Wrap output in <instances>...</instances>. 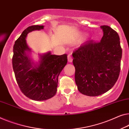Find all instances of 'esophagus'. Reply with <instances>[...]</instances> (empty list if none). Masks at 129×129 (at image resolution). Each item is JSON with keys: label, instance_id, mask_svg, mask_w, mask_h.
Returning a JSON list of instances; mask_svg holds the SVG:
<instances>
[{"label": "esophagus", "instance_id": "1", "mask_svg": "<svg viewBox=\"0 0 129 129\" xmlns=\"http://www.w3.org/2000/svg\"><path fill=\"white\" fill-rule=\"evenodd\" d=\"M68 62H71L72 61V57H71V54H68Z\"/></svg>", "mask_w": 129, "mask_h": 129}]
</instances>
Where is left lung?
I'll list each match as a JSON object with an SVG mask.
<instances>
[{
  "mask_svg": "<svg viewBox=\"0 0 129 129\" xmlns=\"http://www.w3.org/2000/svg\"><path fill=\"white\" fill-rule=\"evenodd\" d=\"M101 28L104 35L100 42L90 40L72 53L78 90L92 97L110 90L120 71L122 50L119 35L109 26Z\"/></svg>",
  "mask_w": 129,
  "mask_h": 129,
  "instance_id": "1",
  "label": "left lung"
}]
</instances>
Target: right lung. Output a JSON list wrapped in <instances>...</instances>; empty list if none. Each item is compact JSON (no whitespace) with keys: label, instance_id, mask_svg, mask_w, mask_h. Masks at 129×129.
Returning a JSON list of instances; mask_svg holds the SVG:
<instances>
[{"label":"right lung","instance_id":"1","mask_svg":"<svg viewBox=\"0 0 129 129\" xmlns=\"http://www.w3.org/2000/svg\"><path fill=\"white\" fill-rule=\"evenodd\" d=\"M43 25H32L26 28L13 47V68L17 84L22 93L35 101L51 99L57 93L58 78L67 63V54L57 55L48 52L40 55L35 65L28 56L30 50L25 38L35 30L43 29ZM34 64V65H32Z\"/></svg>","mask_w":129,"mask_h":129}]
</instances>
